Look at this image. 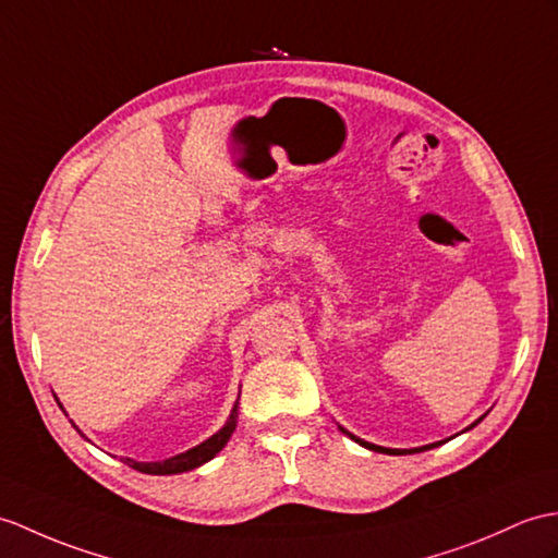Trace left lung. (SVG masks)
<instances>
[{
  "label": "left lung",
  "mask_w": 558,
  "mask_h": 558,
  "mask_svg": "<svg viewBox=\"0 0 558 558\" xmlns=\"http://www.w3.org/2000/svg\"><path fill=\"white\" fill-rule=\"evenodd\" d=\"M473 425H475V423H473ZM473 425H471V427H473ZM340 430H342V433H347L344 427H340ZM347 435L352 437V439H356L359 445H364V447H368V449H373V451H387V454H397V457H401V454H407V451H418V449H385V447H375V445H371V442H364V439L354 437L352 433H347ZM435 445H439V442H435ZM435 445H427V447H435ZM427 447H423V449H427Z\"/></svg>",
  "instance_id": "obj_1"
}]
</instances>
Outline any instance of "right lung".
I'll return each mask as SVG.
<instances>
[{
	"label": "right lung",
	"mask_w": 558,
	"mask_h": 558,
	"mask_svg": "<svg viewBox=\"0 0 558 558\" xmlns=\"http://www.w3.org/2000/svg\"><path fill=\"white\" fill-rule=\"evenodd\" d=\"M235 421H238V404H235V409H232V413H230V421L223 427H220V430L214 437H209V439H206V442H202V445H197L194 449L185 451V454H178L173 459L157 461V463H140V461H133V459H128V463H131L135 471L149 473V475H173V473L192 471V469H197V465L214 459L218 451L226 447L232 430H235Z\"/></svg>",
	"instance_id": "add662e5"
}]
</instances>
